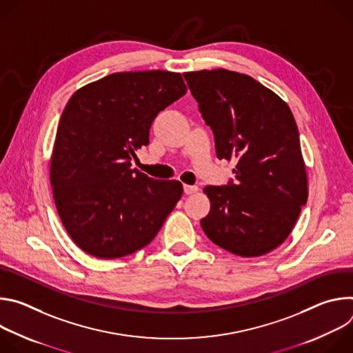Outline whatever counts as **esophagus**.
I'll return each instance as SVG.
<instances>
[{
  "mask_svg": "<svg viewBox=\"0 0 353 353\" xmlns=\"http://www.w3.org/2000/svg\"><path fill=\"white\" fill-rule=\"evenodd\" d=\"M184 192L185 194H194L198 191V187L196 185H188V184H184Z\"/></svg>",
  "mask_w": 353,
  "mask_h": 353,
  "instance_id": "1",
  "label": "esophagus"
}]
</instances>
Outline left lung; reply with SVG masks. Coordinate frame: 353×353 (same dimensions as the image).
<instances>
[{
  "instance_id": "1",
  "label": "left lung",
  "mask_w": 353,
  "mask_h": 353,
  "mask_svg": "<svg viewBox=\"0 0 353 353\" xmlns=\"http://www.w3.org/2000/svg\"><path fill=\"white\" fill-rule=\"evenodd\" d=\"M215 137L219 159L234 158V180L207 185L210 214L201 226L211 241L240 257H257L292 232L307 201L299 130L289 106L244 74H183Z\"/></svg>"
}]
</instances>
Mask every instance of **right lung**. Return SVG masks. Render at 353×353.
<instances>
[{"label": "right lung", "instance_id": "add662e5", "mask_svg": "<svg viewBox=\"0 0 353 353\" xmlns=\"http://www.w3.org/2000/svg\"><path fill=\"white\" fill-rule=\"evenodd\" d=\"M187 92L180 74L117 72L77 90L57 128L50 180L71 239L97 259L145 247L183 194L131 168L159 112Z\"/></svg>", "mask_w": 353, "mask_h": 353}]
</instances>
